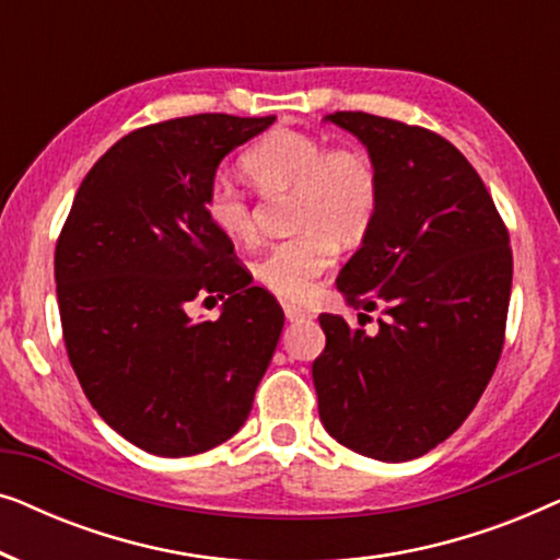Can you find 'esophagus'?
Masks as SVG:
<instances>
[{
    "label": "esophagus",
    "instance_id": "esophagus-1",
    "mask_svg": "<svg viewBox=\"0 0 560 560\" xmlns=\"http://www.w3.org/2000/svg\"><path fill=\"white\" fill-rule=\"evenodd\" d=\"M282 311H285V318L288 320H305V318H311L308 311L301 308V305H293V303L282 305Z\"/></svg>",
    "mask_w": 560,
    "mask_h": 560
}]
</instances>
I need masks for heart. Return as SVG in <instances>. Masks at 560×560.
<instances>
[{"mask_svg": "<svg viewBox=\"0 0 560 560\" xmlns=\"http://www.w3.org/2000/svg\"><path fill=\"white\" fill-rule=\"evenodd\" d=\"M257 188L293 190L298 236L275 244L252 272L259 285L285 301H305L336 259V240L354 244L370 232L380 211L377 167L362 150L331 148L324 137L275 129L242 158ZM206 219L229 240L255 236V213L244 190L219 173L203 194Z\"/></svg>", "mask_w": 560, "mask_h": 560, "instance_id": "b5f03b06", "label": "heart"}]
</instances>
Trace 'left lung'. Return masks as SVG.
<instances>
[{
	"label": "left lung",
	"mask_w": 560,
	"mask_h": 560,
	"mask_svg": "<svg viewBox=\"0 0 560 560\" xmlns=\"http://www.w3.org/2000/svg\"><path fill=\"white\" fill-rule=\"evenodd\" d=\"M326 119L357 135L377 167V219L336 285L357 311L383 318L366 335L365 313L359 326L318 316V416L341 446L410 462L446 441L492 380L510 308V234L446 137L366 112Z\"/></svg>",
	"instance_id": "left-lung-1"
}]
</instances>
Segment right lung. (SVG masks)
<instances>
[{
  "label": "right lung",
  "instance_id": "obj_1",
  "mask_svg": "<svg viewBox=\"0 0 560 560\" xmlns=\"http://www.w3.org/2000/svg\"><path fill=\"white\" fill-rule=\"evenodd\" d=\"M275 117L194 114L135 129L81 180L56 244L68 359L94 410L155 456L203 454L240 431L285 313L252 285L203 194L226 152ZM225 301L217 322L194 300Z\"/></svg>",
  "mask_w": 560,
  "mask_h": 560
}]
</instances>
